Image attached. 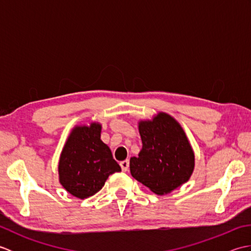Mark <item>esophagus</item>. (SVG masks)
<instances>
[{
	"label": "esophagus",
	"mask_w": 251,
	"mask_h": 251,
	"mask_svg": "<svg viewBox=\"0 0 251 251\" xmlns=\"http://www.w3.org/2000/svg\"><path fill=\"white\" fill-rule=\"evenodd\" d=\"M120 165H121V168H122L123 172H127V170H128V167H129V161H127V159H126V161L121 162Z\"/></svg>",
	"instance_id": "34e87169"
}]
</instances>
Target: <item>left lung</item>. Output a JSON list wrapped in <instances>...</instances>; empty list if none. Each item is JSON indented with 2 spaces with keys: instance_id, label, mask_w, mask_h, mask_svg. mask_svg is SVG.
<instances>
[{
  "instance_id": "1",
  "label": "left lung",
  "mask_w": 251,
  "mask_h": 251,
  "mask_svg": "<svg viewBox=\"0 0 251 251\" xmlns=\"http://www.w3.org/2000/svg\"><path fill=\"white\" fill-rule=\"evenodd\" d=\"M142 149L131 157L130 174L153 193L165 195L189 181L195 166L193 149L179 123L158 112L138 123Z\"/></svg>"
}]
</instances>
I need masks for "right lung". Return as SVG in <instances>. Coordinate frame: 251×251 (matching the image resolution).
Listing matches in <instances>:
<instances>
[{"instance_id": "right-lung-1", "label": "right lung", "mask_w": 251, "mask_h": 251, "mask_svg": "<svg viewBox=\"0 0 251 251\" xmlns=\"http://www.w3.org/2000/svg\"><path fill=\"white\" fill-rule=\"evenodd\" d=\"M101 124L76 125L63 146L58 164L59 182L68 193L87 199L97 193L109 176L121 172L110 148L100 139Z\"/></svg>"}]
</instances>
